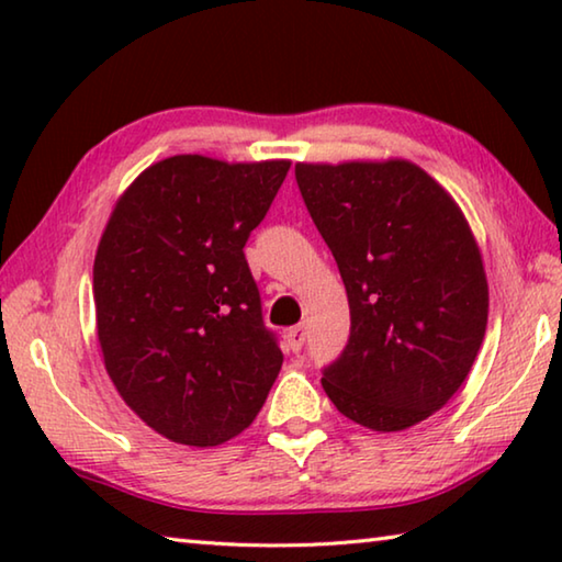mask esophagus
<instances>
[{"label": "esophagus", "instance_id": "34e87169", "mask_svg": "<svg viewBox=\"0 0 562 562\" xmlns=\"http://www.w3.org/2000/svg\"><path fill=\"white\" fill-rule=\"evenodd\" d=\"M304 339H307V331H304V327H292L288 331V347L297 355V351L304 347Z\"/></svg>", "mask_w": 562, "mask_h": 562}]
</instances>
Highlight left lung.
I'll return each instance as SVG.
<instances>
[{
  "instance_id": "left-lung-1",
  "label": "left lung",
  "mask_w": 562,
  "mask_h": 562,
  "mask_svg": "<svg viewBox=\"0 0 562 562\" xmlns=\"http://www.w3.org/2000/svg\"><path fill=\"white\" fill-rule=\"evenodd\" d=\"M294 178L349 300V341L322 386L355 424L404 431L459 392L486 335L475 237L453 198L402 158L297 164Z\"/></svg>"
}]
</instances>
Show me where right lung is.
<instances>
[{
	"instance_id": "obj_1",
	"label": "right lung",
	"mask_w": 562,
	"mask_h": 562,
	"mask_svg": "<svg viewBox=\"0 0 562 562\" xmlns=\"http://www.w3.org/2000/svg\"><path fill=\"white\" fill-rule=\"evenodd\" d=\"M288 170L290 160L170 156L133 180L101 235L93 302L103 364L123 402L170 441H231L280 374L243 247Z\"/></svg>"
}]
</instances>
